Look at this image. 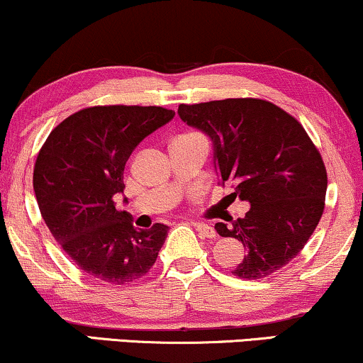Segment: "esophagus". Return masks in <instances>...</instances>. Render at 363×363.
I'll use <instances>...</instances> for the list:
<instances>
[{"label":"esophagus","mask_w":363,"mask_h":363,"mask_svg":"<svg viewBox=\"0 0 363 363\" xmlns=\"http://www.w3.org/2000/svg\"><path fill=\"white\" fill-rule=\"evenodd\" d=\"M192 226L196 228V231L199 233V235L203 238H214L216 236V229L213 226H209V224L192 221Z\"/></svg>","instance_id":"34e87169"}]
</instances>
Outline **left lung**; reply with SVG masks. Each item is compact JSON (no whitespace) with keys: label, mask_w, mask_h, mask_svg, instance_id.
Returning a JSON list of instances; mask_svg holds the SVG:
<instances>
[{"label":"left lung","mask_w":363,"mask_h":363,"mask_svg":"<svg viewBox=\"0 0 363 363\" xmlns=\"http://www.w3.org/2000/svg\"><path fill=\"white\" fill-rule=\"evenodd\" d=\"M179 117L211 139L219 182L250 203L245 218L216 223L246 255L233 273L258 279L283 268L303 250L323 214L327 171L305 128L277 105L226 99L179 105Z\"/></svg>","instance_id":"1"}]
</instances>
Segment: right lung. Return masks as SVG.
Segmentation results:
<instances>
[{
    "label": "right lung",
    "instance_id": "1",
    "mask_svg": "<svg viewBox=\"0 0 363 363\" xmlns=\"http://www.w3.org/2000/svg\"><path fill=\"white\" fill-rule=\"evenodd\" d=\"M174 116L139 105L84 108L53 128L36 157L33 189L45 223L73 263L100 281L142 278L166 241L169 226L137 229L116 201L130 154Z\"/></svg>",
    "mask_w": 363,
    "mask_h": 363
}]
</instances>
